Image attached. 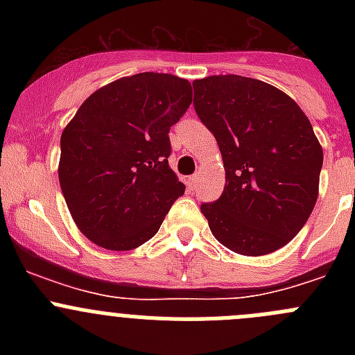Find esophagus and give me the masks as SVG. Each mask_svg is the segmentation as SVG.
Returning <instances> with one entry per match:
<instances>
[{
    "label": "esophagus",
    "instance_id": "esophagus-1",
    "mask_svg": "<svg viewBox=\"0 0 355 355\" xmlns=\"http://www.w3.org/2000/svg\"><path fill=\"white\" fill-rule=\"evenodd\" d=\"M196 184H198V175H192V177H189V187L194 189Z\"/></svg>",
    "mask_w": 355,
    "mask_h": 355
}]
</instances>
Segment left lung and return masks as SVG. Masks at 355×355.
<instances>
[{"instance_id": "1", "label": "left lung", "mask_w": 355, "mask_h": 355, "mask_svg": "<svg viewBox=\"0 0 355 355\" xmlns=\"http://www.w3.org/2000/svg\"><path fill=\"white\" fill-rule=\"evenodd\" d=\"M194 108L214 135L225 189L200 211L220 244L264 256L288 244L318 199L323 149L309 118L273 85L241 75L194 80Z\"/></svg>"}]
</instances>
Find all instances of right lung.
<instances>
[{
  "label": "right lung",
  "mask_w": 355,
  "mask_h": 355,
  "mask_svg": "<svg viewBox=\"0 0 355 355\" xmlns=\"http://www.w3.org/2000/svg\"><path fill=\"white\" fill-rule=\"evenodd\" d=\"M192 103L189 80L123 77L89 96L62 134L58 177L82 234L130 250L153 239L185 185L168 164L170 132Z\"/></svg>",
  "instance_id": "1"
}]
</instances>
